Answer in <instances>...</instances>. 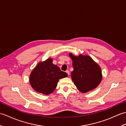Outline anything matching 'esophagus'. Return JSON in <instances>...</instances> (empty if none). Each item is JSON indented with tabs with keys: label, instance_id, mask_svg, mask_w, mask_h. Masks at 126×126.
<instances>
[{
	"label": "esophagus",
	"instance_id": "esophagus-1",
	"mask_svg": "<svg viewBox=\"0 0 126 126\" xmlns=\"http://www.w3.org/2000/svg\"><path fill=\"white\" fill-rule=\"evenodd\" d=\"M66 73L68 74V75H70V72H69V70H66Z\"/></svg>",
	"mask_w": 126,
	"mask_h": 126
}]
</instances>
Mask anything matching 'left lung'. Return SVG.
<instances>
[{"label": "left lung", "instance_id": "8db88e82", "mask_svg": "<svg viewBox=\"0 0 126 126\" xmlns=\"http://www.w3.org/2000/svg\"><path fill=\"white\" fill-rule=\"evenodd\" d=\"M69 56L74 68L71 79L77 89L85 93L97 87L102 78L101 69L97 64L88 56H75L72 53Z\"/></svg>", "mask_w": 126, "mask_h": 126}]
</instances>
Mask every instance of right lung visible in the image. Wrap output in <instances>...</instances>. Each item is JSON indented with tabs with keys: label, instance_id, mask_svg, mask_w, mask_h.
<instances>
[{
	"label": "right lung",
	"instance_id": "obj_1",
	"mask_svg": "<svg viewBox=\"0 0 126 126\" xmlns=\"http://www.w3.org/2000/svg\"><path fill=\"white\" fill-rule=\"evenodd\" d=\"M67 76V74L53 64L52 59L49 58L38 64L31 72L30 82L36 92L49 95L55 89L59 79Z\"/></svg>",
	"mask_w": 126,
	"mask_h": 126
}]
</instances>
